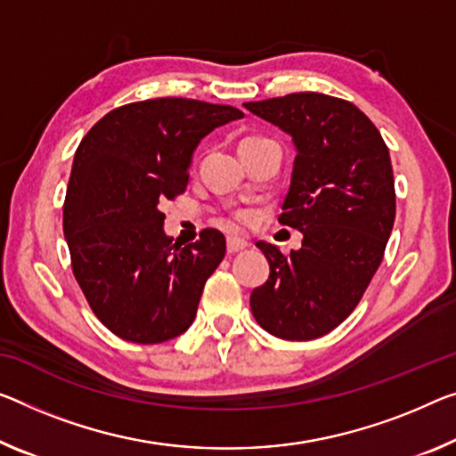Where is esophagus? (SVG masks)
Wrapping results in <instances>:
<instances>
[{"instance_id": "34e87169", "label": "esophagus", "mask_w": 456, "mask_h": 456, "mask_svg": "<svg viewBox=\"0 0 456 456\" xmlns=\"http://www.w3.org/2000/svg\"><path fill=\"white\" fill-rule=\"evenodd\" d=\"M228 252L230 255H234V252H240V250H244L248 247V242L247 240H242V238H236V236H230L228 238Z\"/></svg>"}]
</instances>
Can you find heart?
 Masks as SVG:
<instances>
[{"label": "heart", "mask_w": 456, "mask_h": 456, "mask_svg": "<svg viewBox=\"0 0 456 456\" xmlns=\"http://www.w3.org/2000/svg\"><path fill=\"white\" fill-rule=\"evenodd\" d=\"M244 140H255V136L244 138ZM244 140H242V142H244ZM234 220H236V224H240V226H247V224L250 222V214H248V212H238V214L234 216Z\"/></svg>", "instance_id": "obj_1"}]
</instances>
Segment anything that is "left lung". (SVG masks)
I'll list each match as a JSON object with an SVG mask.
<instances>
[{
  "label": "left lung",
  "instance_id": "left-lung-1",
  "mask_svg": "<svg viewBox=\"0 0 456 456\" xmlns=\"http://www.w3.org/2000/svg\"><path fill=\"white\" fill-rule=\"evenodd\" d=\"M244 108L291 136L297 155L279 222L304 234L289 255L256 242L271 273L250 293L252 316L277 338H320L348 318L383 261L395 220L389 151L338 97L304 91Z\"/></svg>",
  "mask_w": 456,
  "mask_h": 456
}]
</instances>
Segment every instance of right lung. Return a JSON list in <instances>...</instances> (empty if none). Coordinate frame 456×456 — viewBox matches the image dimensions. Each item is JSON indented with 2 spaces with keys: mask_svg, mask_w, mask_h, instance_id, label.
I'll return each instance as SVG.
<instances>
[{
  "mask_svg": "<svg viewBox=\"0 0 456 456\" xmlns=\"http://www.w3.org/2000/svg\"><path fill=\"white\" fill-rule=\"evenodd\" d=\"M244 114L183 97L111 110L75 152L62 230L77 283L108 330L159 345L193 324L226 238L204 230L173 242L160 206L183 193L193 152L214 128Z\"/></svg>",
  "mask_w": 456,
  "mask_h": 456,
  "instance_id": "obj_1",
  "label": "right lung"
}]
</instances>
